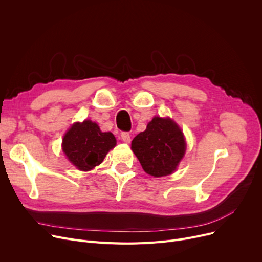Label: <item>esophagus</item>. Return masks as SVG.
<instances>
[{"label": "esophagus", "mask_w": 262, "mask_h": 262, "mask_svg": "<svg viewBox=\"0 0 262 262\" xmlns=\"http://www.w3.org/2000/svg\"><path fill=\"white\" fill-rule=\"evenodd\" d=\"M121 139L123 140V142L129 143L130 142V135L126 132H123V133H121Z\"/></svg>", "instance_id": "1"}]
</instances>
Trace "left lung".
Instances as JSON below:
<instances>
[{
  "label": "left lung",
  "mask_w": 262,
  "mask_h": 262,
  "mask_svg": "<svg viewBox=\"0 0 262 262\" xmlns=\"http://www.w3.org/2000/svg\"><path fill=\"white\" fill-rule=\"evenodd\" d=\"M132 149L147 174L161 177L176 170L185 156L186 141L172 119L154 117L146 129L135 137Z\"/></svg>",
  "instance_id": "left-lung-1"
}]
</instances>
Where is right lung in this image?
Wrapping results in <instances>:
<instances>
[{
	"label": "right lung",
	"instance_id": "1",
	"mask_svg": "<svg viewBox=\"0 0 262 262\" xmlns=\"http://www.w3.org/2000/svg\"><path fill=\"white\" fill-rule=\"evenodd\" d=\"M116 144L117 140L112 133H103L95 122L85 120L74 123L66 133L62 150L75 168L90 171L103 162Z\"/></svg>",
	"mask_w": 262,
	"mask_h": 262
}]
</instances>
